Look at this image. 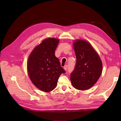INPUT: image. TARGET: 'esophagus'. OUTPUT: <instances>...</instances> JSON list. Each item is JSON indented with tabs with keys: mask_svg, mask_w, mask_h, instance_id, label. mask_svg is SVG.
<instances>
[{
	"mask_svg": "<svg viewBox=\"0 0 121 121\" xmlns=\"http://www.w3.org/2000/svg\"><path fill=\"white\" fill-rule=\"evenodd\" d=\"M68 65H65V66H64V69H65V71H66V70H67V69H68Z\"/></svg>",
	"mask_w": 121,
	"mask_h": 121,
	"instance_id": "esophagus-1",
	"label": "esophagus"
}]
</instances>
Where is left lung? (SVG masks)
I'll use <instances>...</instances> for the list:
<instances>
[{
    "label": "left lung",
    "mask_w": 121,
    "mask_h": 121,
    "mask_svg": "<svg viewBox=\"0 0 121 121\" xmlns=\"http://www.w3.org/2000/svg\"><path fill=\"white\" fill-rule=\"evenodd\" d=\"M76 62L71 73L74 88L85 91L93 86L102 73V65L99 55L88 42L83 40L74 43Z\"/></svg>",
    "instance_id": "left-lung-1"
}]
</instances>
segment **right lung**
Segmentation results:
<instances>
[{
  "label": "right lung",
  "mask_w": 121,
  "mask_h": 121,
  "mask_svg": "<svg viewBox=\"0 0 121 121\" xmlns=\"http://www.w3.org/2000/svg\"><path fill=\"white\" fill-rule=\"evenodd\" d=\"M59 42L56 38L45 39L34 49L28 59L27 71L30 80L43 91L55 89L59 76L65 73L55 55Z\"/></svg>",
  "instance_id": "add662e5"
}]
</instances>
